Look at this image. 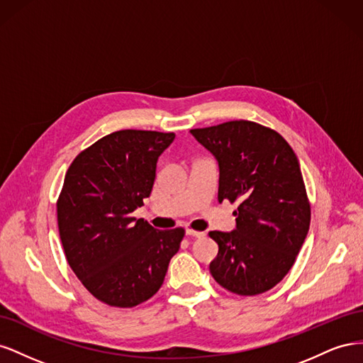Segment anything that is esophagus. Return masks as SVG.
I'll list each match as a JSON object with an SVG mask.
<instances>
[{
  "mask_svg": "<svg viewBox=\"0 0 363 363\" xmlns=\"http://www.w3.org/2000/svg\"><path fill=\"white\" fill-rule=\"evenodd\" d=\"M186 235L192 236V238H203L204 236L203 232H195V230H192V228H186Z\"/></svg>",
  "mask_w": 363,
  "mask_h": 363,
  "instance_id": "esophagus-1",
  "label": "esophagus"
}]
</instances>
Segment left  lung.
Masks as SVG:
<instances>
[{
  "instance_id": "obj_1",
  "label": "left lung",
  "mask_w": 363,
  "mask_h": 363,
  "mask_svg": "<svg viewBox=\"0 0 363 363\" xmlns=\"http://www.w3.org/2000/svg\"><path fill=\"white\" fill-rule=\"evenodd\" d=\"M218 162V201H238L232 232H211L218 256L208 269L238 295L267 292L292 268L309 232L298 159L277 131L251 121L191 130Z\"/></svg>"
}]
</instances>
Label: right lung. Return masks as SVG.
Masks as SVG:
<instances>
[{"label": "right lung", "instance_id": "obj_1", "mask_svg": "<svg viewBox=\"0 0 363 363\" xmlns=\"http://www.w3.org/2000/svg\"><path fill=\"white\" fill-rule=\"evenodd\" d=\"M174 133L119 130L74 159L57 201L60 240L74 274L95 298L133 307L155 295L183 228L157 230L133 212L148 199Z\"/></svg>", "mask_w": 363, "mask_h": 363}]
</instances>
